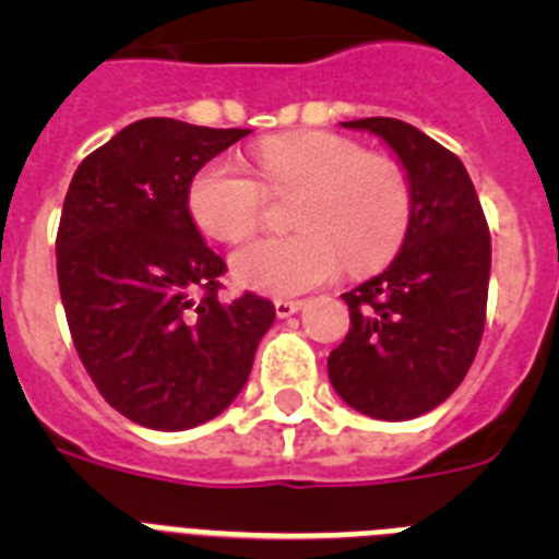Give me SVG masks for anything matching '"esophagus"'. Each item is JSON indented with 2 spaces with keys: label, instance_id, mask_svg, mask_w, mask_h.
<instances>
[{
  "label": "esophagus",
  "instance_id": "34e87169",
  "mask_svg": "<svg viewBox=\"0 0 559 559\" xmlns=\"http://www.w3.org/2000/svg\"><path fill=\"white\" fill-rule=\"evenodd\" d=\"M274 310L280 319H288V316H294L296 310H302V299H276Z\"/></svg>",
  "mask_w": 559,
  "mask_h": 559
}]
</instances>
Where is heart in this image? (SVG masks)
Wrapping results in <instances>:
<instances>
[{
	"label": "heart",
	"instance_id": "b5f03b06",
	"mask_svg": "<svg viewBox=\"0 0 559 559\" xmlns=\"http://www.w3.org/2000/svg\"><path fill=\"white\" fill-rule=\"evenodd\" d=\"M257 176L221 156L187 187L192 221L206 235L237 243L260 226L265 190H302L290 224L299 231L263 237L231 257L237 283L271 296H294L328 283L347 263L364 274L389 263L412 224V185L403 165L367 153L330 131L276 133L257 145Z\"/></svg>",
	"mask_w": 559,
	"mask_h": 559
}]
</instances>
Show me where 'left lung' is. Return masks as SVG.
Listing matches in <instances>:
<instances>
[{
    "label": "left lung",
    "instance_id": "1",
    "mask_svg": "<svg viewBox=\"0 0 559 559\" xmlns=\"http://www.w3.org/2000/svg\"><path fill=\"white\" fill-rule=\"evenodd\" d=\"M378 133L412 185V224L383 274L341 296L349 333L328 358L344 403L412 419L451 397L478 353L490 285V229L462 159L392 117L341 122Z\"/></svg>",
    "mask_w": 559,
    "mask_h": 559
}]
</instances>
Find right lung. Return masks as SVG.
Here are the masks:
<instances>
[{
    "mask_svg": "<svg viewBox=\"0 0 559 559\" xmlns=\"http://www.w3.org/2000/svg\"><path fill=\"white\" fill-rule=\"evenodd\" d=\"M246 128L136 120L78 165L56 237L58 288L97 392L153 431L218 417L240 394L274 305L221 302L226 263L201 240L190 179Z\"/></svg>",
    "mask_w": 559,
    "mask_h": 559,
    "instance_id": "right-lung-1",
    "label": "right lung"
}]
</instances>
